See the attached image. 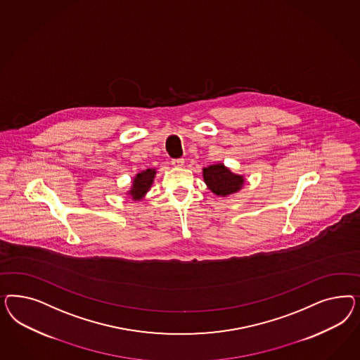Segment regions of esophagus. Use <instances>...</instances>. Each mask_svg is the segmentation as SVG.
<instances>
[{"label": "esophagus", "instance_id": "1", "mask_svg": "<svg viewBox=\"0 0 360 360\" xmlns=\"http://www.w3.org/2000/svg\"><path fill=\"white\" fill-rule=\"evenodd\" d=\"M172 165L175 167H182L185 165V160L184 158H174V160H172Z\"/></svg>", "mask_w": 360, "mask_h": 360}]
</instances>
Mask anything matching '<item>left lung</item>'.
<instances>
[{"label": "left lung", "mask_w": 360, "mask_h": 360, "mask_svg": "<svg viewBox=\"0 0 360 360\" xmlns=\"http://www.w3.org/2000/svg\"><path fill=\"white\" fill-rule=\"evenodd\" d=\"M203 181L215 195L226 198L241 190L244 175L235 174L224 164L210 165L203 167Z\"/></svg>", "instance_id": "left-lung-1"}]
</instances>
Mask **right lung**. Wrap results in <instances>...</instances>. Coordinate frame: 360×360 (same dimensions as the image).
<instances>
[{"label":"right lung","mask_w":360,"mask_h":360,"mask_svg":"<svg viewBox=\"0 0 360 360\" xmlns=\"http://www.w3.org/2000/svg\"><path fill=\"white\" fill-rule=\"evenodd\" d=\"M155 174H157L155 169H146L140 172L133 178L131 190H128L127 194L131 196L133 200H142L146 195V193L150 190Z\"/></svg>","instance_id":"add662e5"}]
</instances>
